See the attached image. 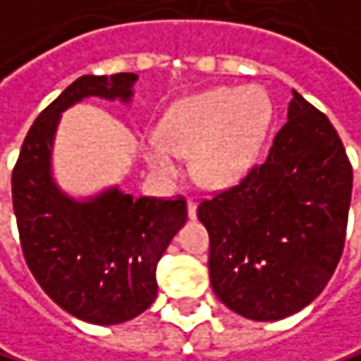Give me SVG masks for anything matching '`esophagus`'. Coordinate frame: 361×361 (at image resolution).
I'll return each instance as SVG.
<instances>
[{"mask_svg":"<svg viewBox=\"0 0 361 361\" xmlns=\"http://www.w3.org/2000/svg\"><path fill=\"white\" fill-rule=\"evenodd\" d=\"M188 216H190V219L196 216V200H194V198H188Z\"/></svg>","mask_w":361,"mask_h":361,"instance_id":"34e87169","label":"esophagus"}]
</instances>
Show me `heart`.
Here are the masks:
<instances>
[{"mask_svg":"<svg viewBox=\"0 0 361 361\" xmlns=\"http://www.w3.org/2000/svg\"><path fill=\"white\" fill-rule=\"evenodd\" d=\"M271 119V99L260 88L204 90L171 109L163 134L147 136L148 167L169 180L178 173V154H192V173L200 183L229 185L254 163Z\"/></svg>","mask_w":361,"mask_h":361,"instance_id":"obj_1","label":"heart"}]
</instances>
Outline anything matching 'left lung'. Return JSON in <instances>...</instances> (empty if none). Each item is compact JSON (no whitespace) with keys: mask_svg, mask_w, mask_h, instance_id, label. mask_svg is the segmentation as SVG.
I'll list each match as a JSON object with an SVG mask.
<instances>
[{"mask_svg":"<svg viewBox=\"0 0 361 361\" xmlns=\"http://www.w3.org/2000/svg\"><path fill=\"white\" fill-rule=\"evenodd\" d=\"M262 163L198 204L216 298L250 320L308 306L343 254L353 169L329 121L293 90Z\"/></svg>","mask_w":361,"mask_h":361,"instance_id":"left-lung-1","label":"left lung"}]
</instances>
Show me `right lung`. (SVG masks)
<instances>
[{
  "label": "right lung",
  "mask_w": 361,
  "mask_h": 361,
  "mask_svg": "<svg viewBox=\"0 0 361 361\" xmlns=\"http://www.w3.org/2000/svg\"><path fill=\"white\" fill-rule=\"evenodd\" d=\"M136 74L82 76L30 126L14 171L12 202L24 260L51 300L92 324H119L157 298V264L188 219L185 198L119 192L78 202L51 180V145L61 111L84 97L130 101Z\"/></svg>",
  "instance_id": "1"
}]
</instances>
